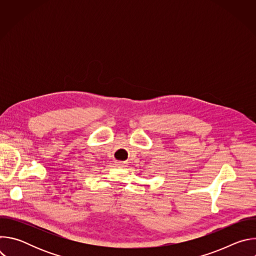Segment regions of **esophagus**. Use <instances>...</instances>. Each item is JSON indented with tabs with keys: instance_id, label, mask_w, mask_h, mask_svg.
<instances>
[{
	"instance_id": "1",
	"label": "esophagus",
	"mask_w": 256,
	"mask_h": 256,
	"mask_svg": "<svg viewBox=\"0 0 256 256\" xmlns=\"http://www.w3.org/2000/svg\"><path fill=\"white\" fill-rule=\"evenodd\" d=\"M118 166H120V167H124V166H126V164H124V162H118Z\"/></svg>"
}]
</instances>
